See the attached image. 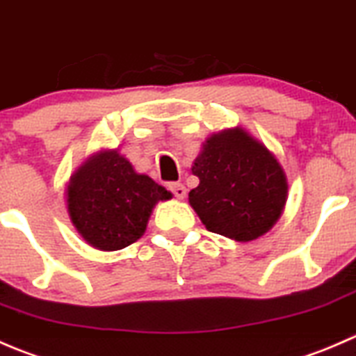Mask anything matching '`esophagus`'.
<instances>
[{
    "label": "esophagus",
    "instance_id": "obj_1",
    "mask_svg": "<svg viewBox=\"0 0 356 356\" xmlns=\"http://www.w3.org/2000/svg\"><path fill=\"white\" fill-rule=\"evenodd\" d=\"M170 190L173 192L175 197H178V199H183V197L186 195V188L183 183H170Z\"/></svg>",
    "mask_w": 356,
    "mask_h": 356
}]
</instances>
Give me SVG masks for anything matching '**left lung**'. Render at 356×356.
<instances>
[{
  "mask_svg": "<svg viewBox=\"0 0 356 356\" xmlns=\"http://www.w3.org/2000/svg\"><path fill=\"white\" fill-rule=\"evenodd\" d=\"M192 173L200 183L190 190V206L207 230L234 241L248 242L266 234L286 204L284 170L244 129L211 136Z\"/></svg>",
  "mask_w": 356,
  "mask_h": 356,
  "instance_id": "obj_1",
  "label": "left lung"
}]
</instances>
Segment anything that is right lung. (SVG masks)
<instances>
[{
    "label": "right lung",
    "mask_w": 356,
    "mask_h": 356,
    "mask_svg": "<svg viewBox=\"0 0 356 356\" xmlns=\"http://www.w3.org/2000/svg\"><path fill=\"white\" fill-rule=\"evenodd\" d=\"M171 193L147 175L135 173L115 150L100 152L79 168L67 186V209L84 241L118 251L138 241L157 200Z\"/></svg>",
    "instance_id": "add662e5"
}]
</instances>
